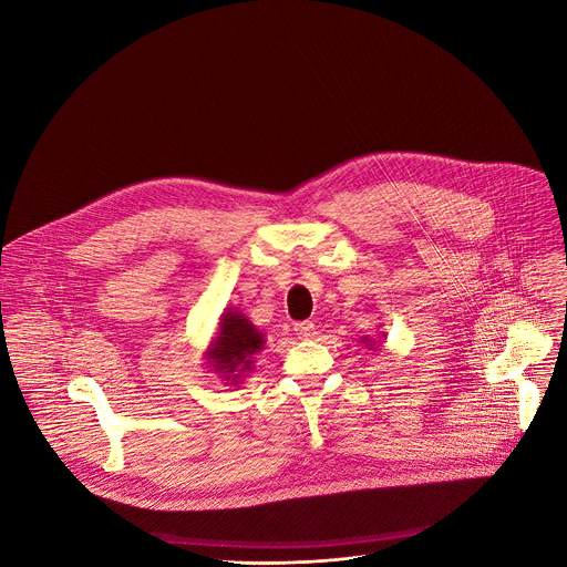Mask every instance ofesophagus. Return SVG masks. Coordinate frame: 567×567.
<instances>
[{"mask_svg": "<svg viewBox=\"0 0 567 567\" xmlns=\"http://www.w3.org/2000/svg\"><path fill=\"white\" fill-rule=\"evenodd\" d=\"M313 322H309V320H302V322H296L293 326V332L300 337V339H309V337H313Z\"/></svg>", "mask_w": 567, "mask_h": 567, "instance_id": "34e87169", "label": "esophagus"}]
</instances>
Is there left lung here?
Here are the masks:
<instances>
[{
  "label": "left lung",
  "instance_id": "8db88e82",
  "mask_svg": "<svg viewBox=\"0 0 567 567\" xmlns=\"http://www.w3.org/2000/svg\"><path fill=\"white\" fill-rule=\"evenodd\" d=\"M361 343H365V346H368V350H377V348H379V346H377V341H372V339H368V337H363V339H361Z\"/></svg>",
  "mask_w": 567,
  "mask_h": 567
}]
</instances>
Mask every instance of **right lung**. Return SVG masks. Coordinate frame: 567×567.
Returning a JSON list of instances; mask_svg holds the SVG:
<instances>
[{"instance_id": "1", "label": "right lung", "mask_w": 567, "mask_h": 567, "mask_svg": "<svg viewBox=\"0 0 567 567\" xmlns=\"http://www.w3.org/2000/svg\"><path fill=\"white\" fill-rule=\"evenodd\" d=\"M265 334L235 307L224 309L217 332L206 348V368L221 374L224 383H241L256 365V354L265 350Z\"/></svg>"}]
</instances>
